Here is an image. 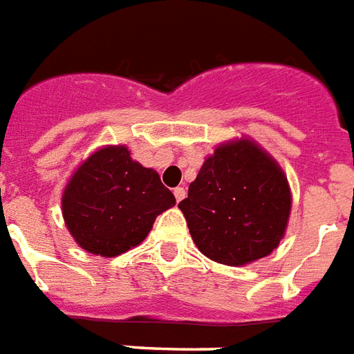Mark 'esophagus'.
Listing matches in <instances>:
<instances>
[{
	"mask_svg": "<svg viewBox=\"0 0 354 354\" xmlns=\"http://www.w3.org/2000/svg\"><path fill=\"white\" fill-rule=\"evenodd\" d=\"M185 195H187V191H185V189H183V187H176V189H174V196H176L178 202L183 201V198H185Z\"/></svg>",
	"mask_w": 354,
	"mask_h": 354,
	"instance_id": "esophagus-1",
	"label": "esophagus"
}]
</instances>
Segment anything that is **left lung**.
Returning <instances> with one entry per match:
<instances>
[{
    "instance_id": "1",
    "label": "left lung",
    "mask_w": 354,
    "mask_h": 354,
    "mask_svg": "<svg viewBox=\"0 0 354 354\" xmlns=\"http://www.w3.org/2000/svg\"><path fill=\"white\" fill-rule=\"evenodd\" d=\"M178 207L202 254L239 267L269 256L284 239L291 189L279 161L241 137L204 159Z\"/></svg>"
}]
</instances>
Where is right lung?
Instances as JSON below:
<instances>
[{
	"label": "right lung",
	"instance_id": "obj_1",
	"mask_svg": "<svg viewBox=\"0 0 354 354\" xmlns=\"http://www.w3.org/2000/svg\"><path fill=\"white\" fill-rule=\"evenodd\" d=\"M176 204L153 169L126 145L96 148L70 176L61 196L64 225L81 249L113 258L147 239L159 213Z\"/></svg>",
	"mask_w": 354,
	"mask_h": 354
}]
</instances>
